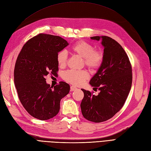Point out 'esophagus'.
<instances>
[{
    "mask_svg": "<svg viewBox=\"0 0 151 151\" xmlns=\"http://www.w3.org/2000/svg\"><path fill=\"white\" fill-rule=\"evenodd\" d=\"M76 89H77V88H76V86H70V91H75Z\"/></svg>",
    "mask_w": 151,
    "mask_h": 151,
    "instance_id": "1",
    "label": "esophagus"
}]
</instances>
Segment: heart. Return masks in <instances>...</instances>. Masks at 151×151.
<instances>
[{
  "label": "heart",
  "mask_w": 151,
  "mask_h": 151,
  "mask_svg": "<svg viewBox=\"0 0 151 151\" xmlns=\"http://www.w3.org/2000/svg\"><path fill=\"white\" fill-rule=\"evenodd\" d=\"M71 50L77 55L83 58L85 65L91 69H96L101 65L103 58V54L101 52L94 50V47L91 44L84 41H80L73 45ZM57 60L59 67L65 66L67 53L65 50H62L57 53ZM88 77V73L84 70H68L63 73V78L65 81L75 85L83 84Z\"/></svg>",
  "instance_id": "obj_1"
}]
</instances>
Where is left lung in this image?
Instances as JSON below:
<instances>
[{"mask_svg": "<svg viewBox=\"0 0 151 151\" xmlns=\"http://www.w3.org/2000/svg\"><path fill=\"white\" fill-rule=\"evenodd\" d=\"M101 40L103 58L90 85L99 91L96 96L81 89L84 94L81 108L86 120L96 123L106 121L120 110L131 89L132 66L125 50L115 40L106 36H93Z\"/></svg>", "mask_w": 151, "mask_h": 151, "instance_id": "8db88e82", "label": "left lung"}]
</instances>
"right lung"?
<instances>
[{"instance_id": "add662e5", "label": "right lung", "mask_w": 151, "mask_h": 151, "mask_svg": "<svg viewBox=\"0 0 151 151\" xmlns=\"http://www.w3.org/2000/svg\"><path fill=\"white\" fill-rule=\"evenodd\" d=\"M68 45L60 36L39 34L24 44L17 57L14 84L18 97L28 113L40 120L55 116L60 100L69 93L70 86L65 82L53 88L45 78L49 73L57 74V53Z\"/></svg>"}]
</instances>
